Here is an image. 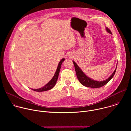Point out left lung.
Listing matches in <instances>:
<instances>
[{
    "label": "left lung",
    "mask_w": 131,
    "mask_h": 131,
    "mask_svg": "<svg viewBox=\"0 0 131 131\" xmlns=\"http://www.w3.org/2000/svg\"><path fill=\"white\" fill-rule=\"evenodd\" d=\"M106 30L108 32L111 34V31L107 27H106ZM72 62L74 64V68H75V71H76L77 77L78 79L79 80V82H80V83L85 86L89 87V88H101V87L105 85L106 84H107L112 78H113V77L115 75L116 71V69H117V66H116L115 70H114L113 73H112L111 75H110V77L109 78H108V79H107L104 81H99L93 80L92 79L88 77L86 74L83 72V71L81 70V69L78 66V65L77 64V63L75 62L72 61Z\"/></svg>",
    "instance_id": "left-lung-1"
}]
</instances>
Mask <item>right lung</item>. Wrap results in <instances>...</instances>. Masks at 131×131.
<instances>
[{"label": "right lung", "mask_w": 131, "mask_h": 131, "mask_svg": "<svg viewBox=\"0 0 131 131\" xmlns=\"http://www.w3.org/2000/svg\"><path fill=\"white\" fill-rule=\"evenodd\" d=\"M64 61H65L64 58L62 59L60 61V62H59V63L58 64L57 70H56V71H55L54 75L53 76L52 79L47 84H46L45 86H43V87L40 88L39 89H31L35 91H36V92H43V91H46L50 90L52 89L55 86L56 83H57V80H58V77H59V72H60V69L61 68V65Z\"/></svg>", "instance_id": "add662e5"}]
</instances>
